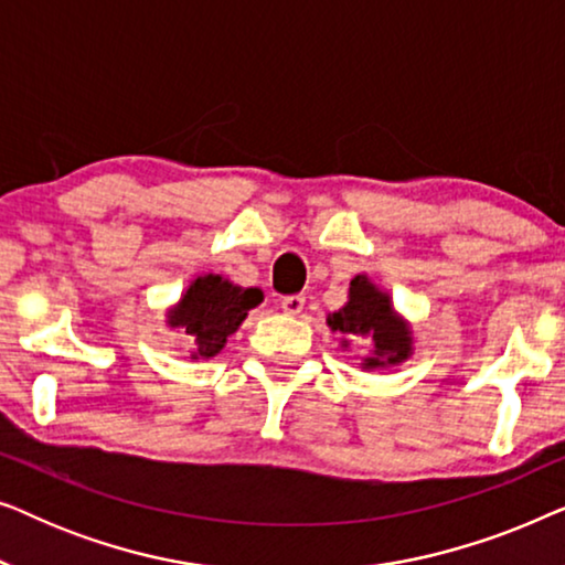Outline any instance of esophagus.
Returning a JSON list of instances; mask_svg holds the SVG:
<instances>
[{"mask_svg":"<svg viewBox=\"0 0 565 565\" xmlns=\"http://www.w3.org/2000/svg\"><path fill=\"white\" fill-rule=\"evenodd\" d=\"M306 308V296L303 292H298V296H285L282 298V311L290 313V316H298L300 311Z\"/></svg>","mask_w":565,"mask_h":565,"instance_id":"obj_1","label":"esophagus"}]
</instances>
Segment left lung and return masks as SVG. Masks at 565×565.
I'll use <instances>...</instances> for the list:
<instances>
[{
  "label": "left lung",
  "instance_id": "left-lung-1",
  "mask_svg": "<svg viewBox=\"0 0 565 565\" xmlns=\"http://www.w3.org/2000/svg\"><path fill=\"white\" fill-rule=\"evenodd\" d=\"M327 323L331 331L347 337H362L373 344V354L362 360V367H393L412 358L414 337L408 323L393 311V300L367 275L350 282V300L331 313ZM347 347V342H344Z\"/></svg>",
  "mask_w": 565,
  "mask_h": 565
}]
</instances>
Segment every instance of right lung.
I'll use <instances>...</instances> for the list:
<instances>
[{
	"label": "right lung",
	"mask_w": 565,
	"mask_h": 565,
	"mask_svg": "<svg viewBox=\"0 0 565 565\" xmlns=\"http://www.w3.org/2000/svg\"><path fill=\"white\" fill-rule=\"evenodd\" d=\"M259 288H238L221 275H203L190 282L172 311L167 313V323L172 329H184L192 344V360L215 358L228 337L242 327L252 308L262 303Z\"/></svg>",
	"instance_id": "add662e5"
}]
</instances>
